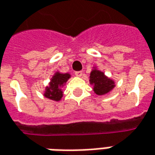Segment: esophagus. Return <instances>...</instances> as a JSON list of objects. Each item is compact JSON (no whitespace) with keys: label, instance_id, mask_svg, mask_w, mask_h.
I'll return each mask as SVG.
<instances>
[{"label":"esophagus","instance_id":"1","mask_svg":"<svg viewBox=\"0 0 155 155\" xmlns=\"http://www.w3.org/2000/svg\"><path fill=\"white\" fill-rule=\"evenodd\" d=\"M82 73H83L82 71H75V72H74V74H75L76 76H81Z\"/></svg>","mask_w":155,"mask_h":155}]
</instances>
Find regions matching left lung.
<instances>
[{
    "mask_svg": "<svg viewBox=\"0 0 155 155\" xmlns=\"http://www.w3.org/2000/svg\"><path fill=\"white\" fill-rule=\"evenodd\" d=\"M90 82L94 84V91L97 95H104L111 91L114 88L113 81L109 80L104 73L94 69L90 74Z\"/></svg>",
    "mask_w": 155,
    "mask_h": 155,
    "instance_id": "1",
    "label": "left lung"
}]
</instances>
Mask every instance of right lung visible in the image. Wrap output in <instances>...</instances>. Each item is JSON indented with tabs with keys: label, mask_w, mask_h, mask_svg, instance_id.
I'll return each mask as SVG.
<instances>
[{
	"label": "right lung",
	"mask_w": 155,
	"mask_h": 155,
	"mask_svg": "<svg viewBox=\"0 0 155 155\" xmlns=\"http://www.w3.org/2000/svg\"><path fill=\"white\" fill-rule=\"evenodd\" d=\"M69 77H70V75L69 74H56L53 78L51 79L50 86L47 87V91L45 93L46 97L55 100V101L61 99V97L63 96V92L60 90V86L67 81V80Z\"/></svg>",
	"instance_id": "add662e5"
}]
</instances>
